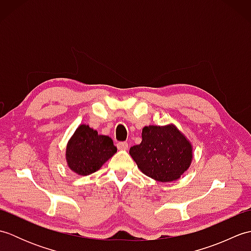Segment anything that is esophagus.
<instances>
[{"label": "esophagus", "mask_w": 251, "mask_h": 251, "mask_svg": "<svg viewBox=\"0 0 251 251\" xmlns=\"http://www.w3.org/2000/svg\"><path fill=\"white\" fill-rule=\"evenodd\" d=\"M117 149H119V150H127V149H128V143L127 142H125V141H123V142H119L117 143Z\"/></svg>", "instance_id": "obj_1"}]
</instances>
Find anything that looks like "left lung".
<instances>
[{"label": "left lung", "instance_id": "left-lung-1", "mask_svg": "<svg viewBox=\"0 0 251 251\" xmlns=\"http://www.w3.org/2000/svg\"><path fill=\"white\" fill-rule=\"evenodd\" d=\"M129 154L143 174L161 182L179 179L193 157L191 143L174 125L143 127L141 143Z\"/></svg>", "mask_w": 251, "mask_h": 251}]
</instances>
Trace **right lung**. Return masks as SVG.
<instances>
[{
	"mask_svg": "<svg viewBox=\"0 0 251 251\" xmlns=\"http://www.w3.org/2000/svg\"><path fill=\"white\" fill-rule=\"evenodd\" d=\"M116 151L110 137L98 135L88 125H79L68 142L66 158L74 173L88 176L100 169Z\"/></svg>",
	"mask_w": 251,
	"mask_h": 251,
	"instance_id": "right-lung-1",
	"label": "right lung"
}]
</instances>
